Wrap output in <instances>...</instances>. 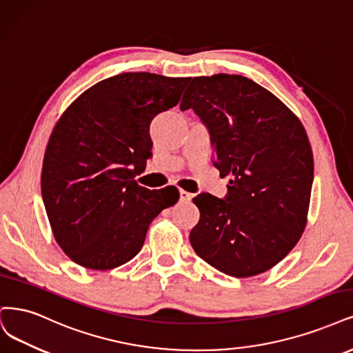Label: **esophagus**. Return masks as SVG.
<instances>
[{"instance_id": "1", "label": "esophagus", "mask_w": 353, "mask_h": 353, "mask_svg": "<svg viewBox=\"0 0 353 353\" xmlns=\"http://www.w3.org/2000/svg\"><path fill=\"white\" fill-rule=\"evenodd\" d=\"M191 199H192V194L191 192H188L185 190H181L179 191V200L181 201H190Z\"/></svg>"}]
</instances>
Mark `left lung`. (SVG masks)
Here are the masks:
<instances>
[{
    "label": "left lung",
    "instance_id": "obj_1",
    "mask_svg": "<svg viewBox=\"0 0 353 353\" xmlns=\"http://www.w3.org/2000/svg\"><path fill=\"white\" fill-rule=\"evenodd\" d=\"M210 134L213 165L228 194H199L190 242L205 263L234 277L272 269L299 241L314 179L301 121L273 93L236 74L194 77L181 101Z\"/></svg>",
    "mask_w": 353,
    "mask_h": 353
}]
</instances>
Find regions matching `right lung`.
Segmentation results:
<instances>
[{
  "mask_svg": "<svg viewBox=\"0 0 353 353\" xmlns=\"http://www.w3.org/2000/svg\"><path fill=\"white\" fill-rule=\"evenodd\" d=\"M188 77L123 72L72 102L46 145L41 188L58 245L92 270L136 257L153 219L174 205L175 187L149 190L134 176L152 157V119L174 108Z\"/></svg>",
  "mask_w": 353,
  "mask_h": 353,
  "instance_id": "obj_1",
  "label": "right lung"
}]
</instances>
